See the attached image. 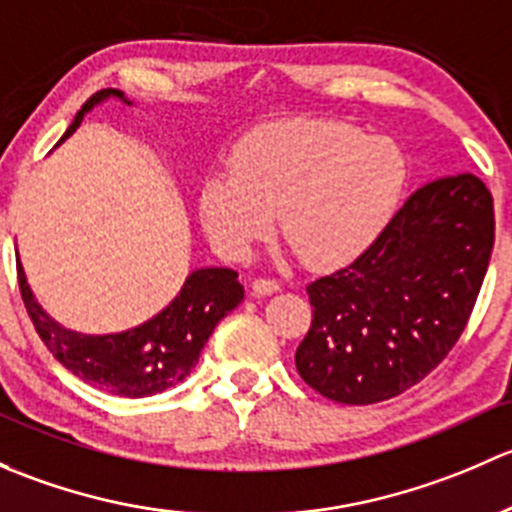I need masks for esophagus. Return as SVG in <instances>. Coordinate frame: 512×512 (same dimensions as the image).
<instances>
[{"instance_id": "esophagus-1", "label": "esophagus", "mask_w": 512, "mask_h": 512, "mask_svg": "<svg viewBox=\"0 0 512 512\" xmlns=\"http://www.w3.org/2000/svg\"><path fill=\"white\" fill-rule=\"evenodd\" d=\"M278 288L281 286H278L273 278H254V281H251V291H254V295H271L276 293Z\"/></svg>"}]
</instances>
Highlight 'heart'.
Wrapping results in <instances>:
<instances>
[{"label":"heart","mask_w":512,"mask_h":512,"mask_svg":"<svg viewBox=\"0 0 512 512\" xmlns=\"http://www.w3.org/2000/svg\"><path fill=\"white\" fill-rule=\"evenodd\" d=\"M404 177V155L389 138L340 120H283L239 140L231 175L204 179L199 217L221 256L244 261L281 214L283 239L300 261L330 271L382 234Z\"/></svg>","instance_id":"b5f03b06"}]
</instances>
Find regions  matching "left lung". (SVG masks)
<instances>
[{"label":"left lung","instance_id":"8db88e82","mask_svg":"<svg viewBox=\"0 0 512 512\" xmlns=\"http://www.w3.org/2000/svg\"><path fill=\"white\" fill-rule=\"evenodd\" d=\"M493 241V197L476 175L416 189L365 254L308 286L303 382L357 407L421 382L466 328Z\"/></svg>","mask_w":512,"mask_h":512}]
</instances>
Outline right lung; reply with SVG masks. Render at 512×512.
<instances>
[{
  "mask_svg": "<svg viewBox=\"0 0 512 512\" xmlns=\"http://www.w3.org/2000/svg\"><path fill=\"white\" fill-rule=\"evenodd\" d=\"M108 98L133 105L123 91H115V88L98 91L83 103L59 145L76 133L86 113H91L98 103ZM17 273L26 313L51 355L91 387L130 399L152 397L182 382L199 362V352L207 345L219 320L244 300L239 273L231 268H197L189 273L175 300L152 315L147 323L123 330V333L86 335L63 328L41 308L26 283L19 258Z\"/></svg>",
  "mask_w": 512,
  "mask_h": 512,
  "instance_id": "1",
  "label": "right lung"
}]
</instances>
